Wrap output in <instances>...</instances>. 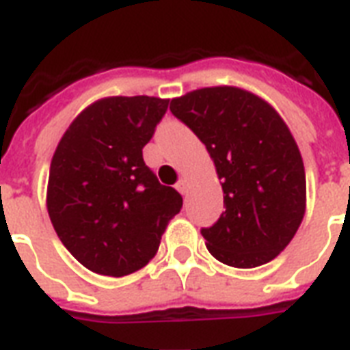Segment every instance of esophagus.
I'll return each mask as SVG.
<instances>
[{"label":"esophagus","mask_w":350,"mask_h":350,"mask_svg":"<svg viewBox=\"0 0 350 350\" xmlns=\"http://www.w3.org/2000/svg\"><path fill=\"white\" fill-rule=\"evenodd\" d=\"M176 189H178L181 194H187L189 193V189H191V183H189V180H187V178H181V180L176 183Z\"/></svg>","instance_id":"obj_1"}]
</instances>
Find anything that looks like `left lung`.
Wrapping results in <instances>:
<instances>
[{
	"label": "left lung",
	"instance_id": "1",
	"mask_svg": "<svg viewBox=\"0 0 350 350\" xmlns=\"http://www.w3.org/2000/svg\"><path fill=\"white\" fill-rule=\"evenodd\" d=\"M170 111L204 143L222 183L226 211L202 229L211 255L233 268L273 260L306 211L305 165L286 122L237 86L189 92L170 100Z\"/></svg>",
	"mask_w": 350,
	"mask_h": 350
}]
</instances>
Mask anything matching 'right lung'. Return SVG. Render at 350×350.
I'll return each instance as SVG.
<instances>
[{
    "label": "right lung",
    "instance_id": "add662e5",
    "mask_svg": "<svg viewBox=\"0 0 350 350\" xmlns=\"http://www.w3.org/2000/svg\"><path fill=\"white\" fill-rule=\"evenodd\" d=\"M167 106L169 98L148 95L98 98L75 117L53 154L51 224L68 252L98 275L141 270L180 213L181 194L143 161Z\"/></svg>",
    "mask_w": 350,
    "mask_h": 350
}]
</instances>
